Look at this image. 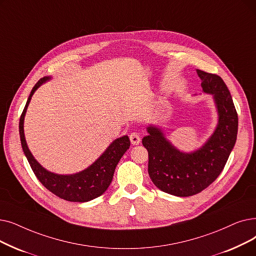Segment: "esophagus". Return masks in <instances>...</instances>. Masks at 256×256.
Masks as SVG:
<instances>
[{"mask_svg": "<svg viewBox=\"0 0 256 256\" xmlns=\"http://www.w3.org/2000/svg\"><path fill=\"white\" fill-rule=\"evenodd\" d=\"M130 140L132 146H138V144L141 141V139H140V137H139L137 132H132V134L130 135Z\"/></svg>", "mask_w": 256, "mask_h": 256, "instance_id": "esophagus-1", "label": "esophagus"}]
</instances>
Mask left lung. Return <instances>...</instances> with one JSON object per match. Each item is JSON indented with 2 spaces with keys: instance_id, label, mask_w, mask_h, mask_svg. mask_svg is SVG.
<instances>
[{
  "instance_id": "left-lung-1",
  "label": "left lung",
  "mask_w": 256,
  "mask_h": 256,
  "mask_svg": "<svg viewBox=\"0 0 256 256\" xmlns=\"http://www.w3.org/2000/svg\"><path fill=\"white\" fill-rule=\"evenodd\" d=\"M203 92L212 95L218 124L203 146L190 152H182L150 124L142 144L148 152V174L160 190L176 196L201 192L220 176L238 136V119L232 97L224 80L216 74L196 70Z\"/></svg>"
}]
</instances>
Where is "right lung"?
Listing matches in <instances>:
<instances>
[{
    "instance_id": "obj_1",
    "label": "right lung",
    "mask_w": 256,
    "mask_h": 256,
    "mask_svg": "<svg viewBox=\"0 0 256 256\" xmlns=\"http://www.w3.org/2000/svg\"><path fill=\"white\" fill-rule=\"evenodd\" d=\"M50 76L40 78L33 86L28 97L25 108L20 118V137L22 148L31 168L36 176L38 181L55 196L70 202H88L102 196L112 182L116 166L122 156L130 148V141L128 136H122L115 139L108 148L86 170L72 174H54L42 166L36 160L31 154L24 134V119L31 97L38 88L46 82L50 80Z\"/></svg>"
}]
</instances>
